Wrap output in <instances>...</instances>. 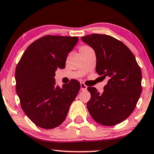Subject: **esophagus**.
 <instances>
[{
    "mask_svg": "<svg viewBox=\"0 0 154 154\" xmlns=\"http://www.w3.org/2000/svg\"><path fill=\"white\" fill-rule=\"evenodd\" d=\"M80 88H81V90H87L88 87H87L86 85H85L83 82H81L80 83Z\"/></svg>",
    "mask_w": 154,
    "mask_h": 154,
    "instance_id": "1",
    "label": "esophagus"
}]
</instances>
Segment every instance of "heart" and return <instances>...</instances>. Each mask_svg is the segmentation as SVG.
I'll list each match as a JSON object with an SVG mask.
<instances>
[{"label": "heart", "instance_id": "b5f03b06", "mask_svg": "<svg viewBox=\"0 0 154 154\" xmlns=\"http://www.w3.org/2000/svg\"><path fill=\"white\" fill-rule=\"evenodd\" d=\"M88 47H89L88 46H87V45H84V46H82V47H80V49H82V48H88Z\"/></svg>", "mask_w": 154, "mask_h": 154}]
</instances>
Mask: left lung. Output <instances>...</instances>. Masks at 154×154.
Returning a JSON list of instances; mask_svg holds the SVG:
<instances>
[{"mask_svg":"<svg viewBox=\"0 0 154 154\" xmlns=\"http://www.w3.org/2000/svg\"><path fill=\"white\" fill-rule=\"evenodd\" d=\"M96 54V72L109 77L102 94L88 87L87 107L92 118L107 126L117 125L132 113L142 92L141 70L129 48L114 37L92 34L82 37Z\"/></svg>","mask_w":154,"mask_h":154,"instance_id":"left-lung-1","label":"left lung"}]
</instances>
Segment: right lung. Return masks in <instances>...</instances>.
<instances>
[{"label": "right lung", "mask_w": 154, "mask_h": 154, "mask_svg": "<svg viewBox=\"0 0 154 154\" xmlns=\"http://www.w3.org/2000/svg\"><path fill=\"white\" fill-rule=\"evenodd\" d=\"M77 36L47 35L31 43L16 66V89L21 106L37 126L51 129L65 120L80 83L72 79L61 89L55 86V71L65 67Z\"/></svg>", "instance_id": "add662e5"}]
</instances>
